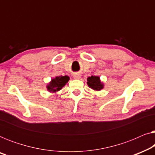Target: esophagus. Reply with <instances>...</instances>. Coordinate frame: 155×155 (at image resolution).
Segmentation results:
<instances>
[{
	"label": "esophagus",
	"instance_id": "1",
	"mask_svg": "<svg viewBox=\"0 0 155 155\" xmlns=\"http://www.w3.org/2000/svg\"><path fill=\"white\" fill-rule=\"evenodd\" d=\"M73 78H75V79H80V78H81V75L79 73H75V74H74Z\"/></svg>",
	"mask_w": 155,
	"mask_h": 155
}]
</instances>
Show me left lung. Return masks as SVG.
Here are the masks:
<instances>
[{"mask_svg":"<svg viewBox=\"0 0 155 155\" xmlns=\"http://www.w3.org/2000/svg\"><path fill=\"white\" fill-rule=\"evenodd\" d=\"M87 83L88 86L90 88L96 91L101 90L104 87V84L101 82L100 78L98 76L92 75L91 77H89L87 78Z\"/></svg>","mask_w":155,"mask_h":155,"instance_id":"obj_1","label":"left lung"}]
</instances>
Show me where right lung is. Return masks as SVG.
I'll return each mask as SVG.
<instances>
[{
	"mask_svg": "<svg viewBox=\"0 0 155 155\" xmlns=\"http://www.w3.org/2000/svg\"><path fill=\"white\" fill-rule=\"evenodd\" d=\"M69 79V77L67 75L56 77L51 80V81L50 82V83L48 84L46 87L49 92H56L57 91L61 90L63 87H64L65 84L68 82Z\"/></svg>",
	"mask_w": 155,
	"mask_h": 155,
	"instance_id": "1",
	"label": "right lung"
}]
</instances>
